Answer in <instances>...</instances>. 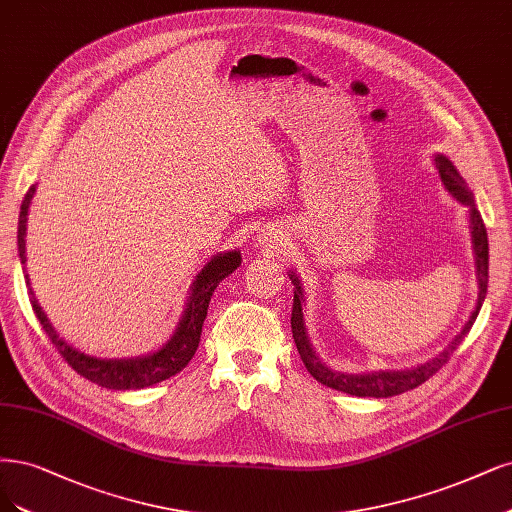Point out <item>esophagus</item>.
Instances as JSON below:
<instances>
[{
  "label": "esophagus",
  "mask_w": 512,
  "mask_h": 512,
  "mask_svg": "<svg viewBox=\"0 0 512 512\" xmlns=\"http://www.w3.org/2000/svg\"><path fill=\"white\" fill-rule=\"evenodd\" d=\"M256 245H260V248H279V245H284V237L279 233H262L256 239Z\"/></svg>",
  "instance_id": "34e87169"
}]
</instances>
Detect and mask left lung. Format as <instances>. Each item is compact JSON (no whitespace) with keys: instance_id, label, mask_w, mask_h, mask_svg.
I'll return each instance as SVG.
<instances>
[{"instance_id":"obj_1","label":"left lung","mask_w":512,"mask_h":512,"mask_svg":"<svg viewBox=\"0 0 512 512\" xmlns=\"http://www.w3.org/2000/svg\"><path fill=\"white\" fill-rule=\"evenodd\" d=\"M434 165L438 169L440 182H443L445 190L457 201L468 207V224H470V237H472V252H474V269H477V281H479V296H477V305H474V311L470 313L468 322L464 324L462 332L455 334V339L440 351L438 356L432 360L417 364L407 370H377V373H362V375H349L341 373V370H334L328 364L322 362V358L315 354V349L309 341V332L305 326V290L301 284V277H298L294 271H290V279L294 284V305H292V337L296 343L298 354H301V360L305 362L307 370L311 373L313 379L324 383L326 387H332V390L345 392L349 396H360V398H390L398 396L402 392L415 390L417 385L428 381L438 368H443L453 351L460 347L466 334L470 332L474 320L483 307L485 294H487V277H489V243H487V231L483 218L479 214L477 205H474V197L470 188L466 186L464 178L460 171L455 169V165L449 161L445 154H434Z\"/></svg>"}]
</instances>
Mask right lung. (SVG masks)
<instances>
[{
  "label": "right lung",
  "instance_id": "obj_1",
  "mask_svg": "<svg viewBox=\"0 0 512 512\" xmlns=\"http://www.w3.org/2000/svg\"><path fill=\"white\" fill-rule=\"evenodd\" d=\"M33 195H35V184L27 190L21 205V214H19V235H16V241H19L21 264L27 262L25 237H27L29 205ZM239 264H241L239 250L220 252L216 256H211V260L203 264V269L195 275V281L190 284V292L186 298L182 317L169 337V341L163 347H158L156 351H150L146 356L120 358V360L97 358V356L86 354V351H80L74 345H69L63 337H59V332L50 324L44 309L40 307L38 298H35L31 290L27 271H25V284L29 288V301H31L33 313L38 315L42 328L48 334V339L78 375L101 387H108V390H144V387H150L154 383H161L173 375H178L180 370L192 360L201 341V330H203L211 296H214V290L218 288L220 281L231 275Z\"/></svg>",
  "mask_w": 512,
  "mask_h": 512
}]
</instances>
